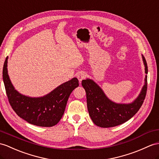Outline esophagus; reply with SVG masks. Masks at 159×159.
<instances>
[{
    "label": "esophagus",
    "mask_w": 159,
    "mask_h": 159,
    "mask_svg": "<svg viewBox=\"0 0 159 159\" xmlns=\"http://www.w3.org/2000/svg\"><path fill=\"white\" fill-rule=\"evenodd\" d=\"M86 76H87L86 73L84 72V71H80V72H79L78 74H77V79L79 80L80 82H82L83 80H84L85 78H86Z\"/></svg>",
    "instance_id": "esophagus-1"
}]
</instances>
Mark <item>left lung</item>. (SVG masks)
I'll list each match as a JSON object with an SVG mask.
<instances>
[{"label": "left lung", "mask_w": 159, "mask_h": 159, "mask_svg": "<svg viewBox=\"0 0 159 159\" xmlns=\"http://www.w3.org/2000/svg\"><path fill=\"white\" fill-rule=\"evenodd\" d=\"M145 84L138 97L132 103L117 104L108 98L97 84L92 80H84L82 85L86 92L89 115L95 125L100 127H115L125 123L137 113L145 99L147 91L148 66L144 57Z\"/></svg>", "instance_id": "1"}]
</instances>
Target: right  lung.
<instances>
[{
	"instance_id": "right-lung-1",
	"label": "right lung",
	"mask_w": 159,
	"mask_h": 159,
	"mask_svg": "<svg viewBox=\"0 0 159 159\" xmlns=\"http://www.w3.org/2000/svg\"><path fill=\"white\" fill-rule=\"evenodd\" d=\"M7 57L4 63L2 78L11 107L16 114L31 124L40 127H52L63 117L68 98L72 91L79 86L76 77L55 88L40 98L25 96L15 90L7 73Z\"/></svg>"
}]
</instances>
